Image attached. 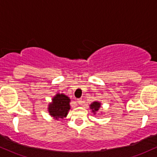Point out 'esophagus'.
Segmentation results:
<instances>
[{
	"instance_id": "1",
	"label": "esophagus",
	"mask_w": 157,
	"mask_h": 157,
	"mask_svg": "<svg viewBox=\"0 0 157 157\" xmlns=\"http://www.w3.org/2000/svg\"><path fill=\"white\" fill-rule=\"evenodd\" d=\"M77 103L79 104V105H82V99H77Z\"/></svg>"
}]
</instances>
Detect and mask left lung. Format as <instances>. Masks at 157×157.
Segmentation results:
<instances>
[{"label": "left lung", "instance_id": "obj_1", "mask_svg": "<svg viewBox=\"0 0 157 157\" xmlns=\"http://www.w3.org/2000/svg\"><path fill=\"white\" fill-rule=\"evenodd\" d=\"M91 109H92V111L95 113L96 111L99 110V108L100 107V103L98 102H94L92 104H91Z\"/></svg>", "mask_w": 157, "mask_h": 157}]
</instances>
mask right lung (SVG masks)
Masks as SVG:
<instances>
[{
    "mask_svg": "<svg viewBox=\"0 0 157 157\" xmlns=\"http://www.w3.org/2000/svg\"><path fill=\"white\" fill-rule=\"evenodd\" d=\"M70 99L64 94H57L54 97L52 103L48 106V111L52 117L56 119H63L67 115L69 105Z\"/></svg>",
    "mask_w": 157,
    "mask_h": 157,
    "instance_id": "obj_1",
    "label": "right lung"
}]
</instances>
